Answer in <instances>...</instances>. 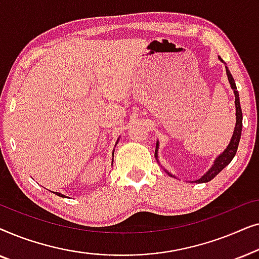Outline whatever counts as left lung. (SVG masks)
Here are the masks:
<instances>
[{
	"instance_id": "1",
	"label": "left lung",
	"mask_w": 259,
	"mask_h": 259,
	"mask_svg": "<svg viewBox=\"0 0 259 259\" xmlns=\"http://www.w3.org/2000/svg\"><path fill=\"white\" fill-rule=\"evenodd\" d=\"M219 60L223 62V60L221 56H219ZM226 68V75H228V79H229V82L231 84V88L233 90V93H235V105H236V126H235V130H233V136L231 138V141H230V144L228 145V147L225 148V151L223 152L222 154H219L217 158H215V160L213 162V165L211 166V168L208 169V171L205 173V175L201 177V178L194 180V183H207L210 182L214 178L215 176L218 175L219 172L222 171L223 168L226 167L231 160L233 159V157L236 155V152H237V148H238V145H239V140H240V136H242V126H243V114H242V108H240V102H239V94H238V91H237V87H236V82L235 80H233V77L231 75V73H230V70L228 67L225 66ZM158 147H159V143L157 141V146H155V159L158 160ZM165 172L167 173L168 176L173 177L171 173L167 172L165 169ZM193 183V182H192Z\"/></svg>"
}]
</instances>
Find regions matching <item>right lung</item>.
Returning <instances> with one entry per match:
<instances>
[{
	"label": "right lung",
	"instance_id": "add662e5",
	"mask_svg": "<svg viewBox=\"0 0 259 259\" xmlns=\"http://www.w3.org/2000/svg\"><path fill=\"white\" fill-rule=\"evenodd\" d=\"M118 141H119V139H118ZM118 141H116V143H118ZM113 155H114V152H113ZM55 194H58L59 197H63V198H67L65 194H61V193H59V192H55Z\"/></svg>",
	"mask_w": 259,
	"mask_h": 259
}]
</instances>
